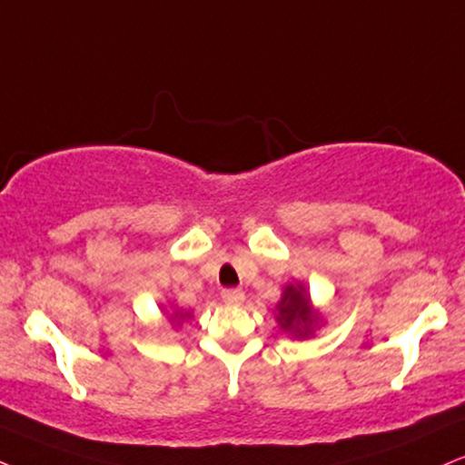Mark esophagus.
Returning <instances> with one entry per match:
<instances>
[{
    "label": "esophagus",
    "mask_w": 465,
    "mask_h": 465,
    "mask_svg": "<svg viewBox=\"0 0 465 465\" xmlns=\"http://www.w3.org/2000/svg\"><path fill=\"white\" fill-rule=\"evenodd\" d=\"M222 300L226 303H231V306H239L245 300L243 291L242 289H223L222 291Z\"/></svg>",
    "instance_id": "esophagus-1"
}]
</instances>
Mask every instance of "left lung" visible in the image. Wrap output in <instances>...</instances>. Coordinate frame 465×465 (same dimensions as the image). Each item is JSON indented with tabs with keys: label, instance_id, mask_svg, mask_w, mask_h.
I'll return each mask as SVG.
<instances>
[{
	"label": "left lung",
	"instance_id": "obj_1",
	"mask_svg": "<svg viewBox=\"0 0 465 465\" xmlns=\"http://www.w3.org/2000/svg\"><path fill=\"white\" fill-rule=\"evenodd\" d=\"M280 328L291 334L306 338L312 334L314 325H317L319 317L311 311V300H308L306 289L302 284H289L284 289L282 300L278 303L276 314Z\"/></svg>",
	"mask_w": 465,
	"mask_h": 465
}]
</instances>
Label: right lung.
<instances>
[{
  "instance_id": "add662e5",
  "label": "right lung",
  "mask_w": 465,
  "mask_h": 465,
  "mask_svg": "<svg viewBox=\"0 0 465 465\" xmlns=\"http://www.w3.org/2000/svg\"><path fill=\"white\" fill-rule=\"evenodd\" d=\"M172 321H174V323H176V321H185V319H189V312H174V317H170Z\"/></svg>"
}]
</instances>
